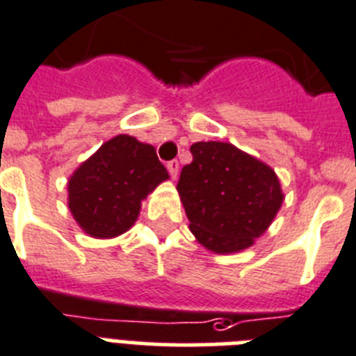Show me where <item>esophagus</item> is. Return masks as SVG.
Segmentation results:
<instances>
[{"mask_svg": "<svg viewBox=\"0 0 356 356\" xmlns=\"http://www.w3.org/2000/svg\"><path fill=\"white\" fill-rule=\"evenodd\" d=\"M178 169H180V163L178 160H171V162H167V171L171 175V178L175 180L176 176H178Z\"/></svg>", "mask_w": 356, "mask_h": 356, "instance_id": "34e87169", "label": "esophagus"}]
</instances>
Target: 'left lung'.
I'll return each mask as SVG.
<instances>
[{"instance_id": "8db88e82", "label": "left lung", "mask_w": 356, "mask_h": 356, "mask_svg": "<svg viewBox=\"0 0 356 356\" xmlns=\"http://www.w3.org/2000/svg\"><path fill=\"white\" fill-rule=\"evenodd\" d=\"M191 153L176 185L191 232L216 254L248 248L281 209L275 172L225 142H196Z\"/></svg>"}]
</instances>
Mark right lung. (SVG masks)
<instances>
[{
  "instance_id": "obj_1",
  "label": "right lung",
  "mask_w": 356,
  "mask_h": 356,
  "mask_svg": "<svg viewBox=\"0 0 356 356\" xmlns=\"http://www.w3.org/2000/svg\"><path fill=\"white\" fill-rule=\"evenodd\" d=\"M167 178L153 145L118 135L70 178L68 207L86 234L115 238L131 229L142 200Z\"/></svg>"
}]
</instances>
